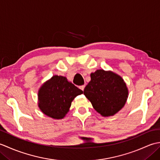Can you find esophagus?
<instances>
[{
    "instance_id": "1",
    "label": "esophagus",
    "mask_w": 160,
    "mask_h": 160,
    "mask_svg": "<svg viewBox=\"0 0 160 160\" xmlns=\"http://www.w3.org/2000/svg\"><path fill=\"white\" fill-rule=\"evenodd\" d=\"M84 87H85V85H82V86L80 87V89L81 90H82V91H84Z\"/></svg>"
}]
</instances>
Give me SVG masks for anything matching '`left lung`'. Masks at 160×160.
<instances>
[{"label":"left lung","instance_id":"left-lung-1","mask_svg":"<svg viewBox=\"0 0 160 160\" xmlns=\"http://www.w3.org/2000/svg\"><path fill=\"white\" fill-rule=\"evenodd\" d=\"M84 94L98 113L112 116L124 107L128 91L124 80L111 71L99 69L91 73V81Z\"/></svg>","mask_w":160,"mask_h":160}]
</instances>
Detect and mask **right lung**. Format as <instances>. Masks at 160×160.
Returning a JSON list of instances; mask_svg holds the SVG:
<instances>
[{
  "mask_svg": "<svg viewBox=\"0 0 160 160\" xmlns=\"http://www.w3.org/2000/svg\"><path fill=\"white\" fill-rule=\"evenodd\" d=\"M83 91L69 82L66 77L53 76L38 91V107L44 114L53 119L65 116L73 99Z\"/></svg>",
  "mask_w": 160,
  "mask_h": 160,
  "instance_id": "right-lung-1",
  "label": "right lung"
}]
</instances>
